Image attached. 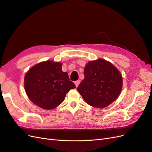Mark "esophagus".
Listing matches in <instances>:
<instances>
[{"mask_svg":"<svg viewBox=\"0 0 152 152\" xmlns=\"http://www.w3.org/2000/svg\"><path fill=\"white\" fill-rule=\"evenodd\" d=\"M80 80H77V81H75V85H76V87H77V86H78L79 84H80Z\"/></svg>","mask_w":152,"mask_h":152,"instance_id":"obj_1","label":"esophagus"}]
</instances>
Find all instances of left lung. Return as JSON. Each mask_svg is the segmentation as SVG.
<instances>
[{"label": "left lung", "mask_w": 152, "mask_h": 152, "mask_svg": "<svg viewBox=\"0 0 152 152\" xmlns=\"http://www.w3.org/2000/svg\"><path fill=\"white\" fill-rule=\"evenodd\" d=\"M85 78L77 91L92 107L103 108L118 98L122 90L121 74L110 62L103 59L91 61L84 69Z\"/></svg>", "instance_id": "1"}]
</instances>
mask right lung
I'll list each match as a JSON object with an SVG mask.
<instances>
[{
	"label": "right lung",
	"mask_w": 152,
	"mask_h": 152,
	"mask_svg": "<svg viewBox=\"0 0 152 152\" xmlns=\"http://www.w3.org/2000/svg\"><path fill=\"white\" fill-rule=\"evenodd\" d=\"M62 64L48 60L37 64L26 74L24 88L31 102L43 109L52 110L60 104L66 94L76 88Z\"/></svg>",
	"instance_id": "1"
}]
</instances>
